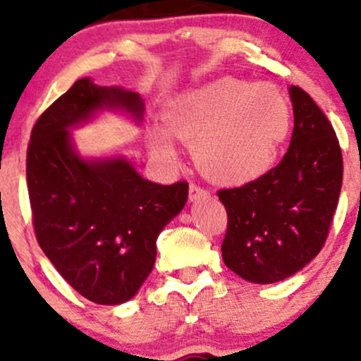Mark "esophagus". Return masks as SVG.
<instances>
[{
	"label": "esophagus",
	"mask_w": 361,
	"mask_h": 361,
	"mask_svg": "<svg viewBox=\"0 0 361 361\" xmlns=\"http://www.w3.org/2000/svg\"><path fill=\"white\" fill-rule=\"evenodd\" d=\"M188 195H190V200H197V198H200V197H209L210 192H209V190L202 188L200 185H197V183H190Z\"/></svg>",
	"instance_id": "1"
}]
</instances>
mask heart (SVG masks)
<instances>
[{
    "label": "heart",
    "mask_w": 361,
    "mask_h": 361,
    "mask_svg": "<svg viewBox=\"0 0 361 361\" xmlns=\"http://www.w3.org/2000/svg\"><path fill=\"white\" fill-rule=\"evenodd\" d=\"M290 111L271 85L222 78L190 91L166 115L173 137L192 146L198 169L217 183L238 185L264 175L288 134ZM152 149L164 159L175 149L164 132H154Z\"/></svg>",
    "instance_id": "b5f03b06"
}]
</instances>
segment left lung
I'll return each instance as SVG.
<instances>
[{
  "label": "left lung",
  "mask_w": 361,
  "mask_h": 361,
  "mask_svg": "<svg viewBox=\"0 0 361 361\" xmlns=\"http://www.w3.org/2000/svg\"><path fill=\"white\" fill-rule=\"evenodd\" d=\"M293 132L283 159L250 183L219 190L227 231L222 258L235 275L275 283L316 258L329 234L343 185V154L324 111L290 88Z\"/></svg>",
  "instance_id": "obj_1"
}]
</instances>
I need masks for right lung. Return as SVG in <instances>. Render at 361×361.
Instances as JSON below:
<instances>
[{
  "label": "right lung",
  "mask_w": 361,
  "mask_h": 361,
  "mask_svg": "<svg viewBox=\"0 0 361 361\" xmlns=\"http://www.w3.org/2000/svg\"><path fill=\"white\" fill-rule=\"evenodd\" d=\"M106 106L142 115L137 93L88 78L57 98L32 128L27 186L45 256L82 297L115 305L132 299L149 276L157 235L185 207L188 183H152L122 157L82 161L74 154L68 128Z\"/></svg>",
  "instance_id": "obj_1"
}]
</instances>
